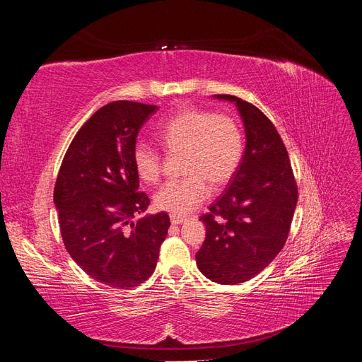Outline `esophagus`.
I'll return each instance as SVG.
<instances>
[{"instance_id": "esophagus-1", "label": "esophagus", "mask_w": 362, "mask_h": 362, "mask_svg": "<svg viewBox=\"0 0 362 362\" xmlns=\"http://www.w3.org/2000/svg\"><path fill=\"white\" fill-rule=\"evenodd\" d=\"M185 221V216H180V214H170V222L173 225H180Z\"/></svg>"}]
</instances>
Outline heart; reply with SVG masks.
<instances>
[{
    "label": "heart",
    "instance_id": "1",
    "mask_svg": "<svg viewBox=\"0 0 362 362\" xmlns=\"http://www.w3.org/2000/svg\"><path fill=\"white\" fill-rule=\"evenodd\" d=\"M158 140L170 156L182 154L178 181H170L157 192L158 210L187 214L202 204L213 187L233 180L245 154L243 129L233 116L214 115L187 107L158 128ZM133 164L141 181L156 184L161 177V156L140 141L133 149Z\"/></svg>",
    "mask_w": 362,
    "mask_h": 362
}]
</instances>
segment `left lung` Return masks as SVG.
I'll list each match as a JSON object with an SVG mask.
<instances>
[{"label": "left lung", "instance_id": "1", "mask_svg": "<svg viewBox=\"0 0 362 362\" xmlns=\"http://www.w3.org/2000/svg\"><path fill=\"white\" fill-rule=\"evenodd\" d=\"M246 131V149L228 189L201 216L206 228L196 264L213 282L235 286L264 270L287 242L298 184L286 145L259 108L233 95Z\"/></svg>", "mask_w": 362, "mask_h": 362}]
</instances>
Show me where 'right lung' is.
I'll list each match as a JSON object with an SVG mask.
<instances>
[{
    "label": "right lung",
    "mask_w": 362,
    "mask_h": 362,
    "mask_svg": "<svg viewBox=\"0 0 362 362\" xmlns=\"http://www.w3.org/2000/svg\"><path fill=\"white\" fill-rule=\"evenodd\" d=\"M157 105L115 101L78 129L63 157L54 187L62 238L87 275L113 288L137 287L156 270L168 235V213L146 216L133 149Z\"/></svg>",
    "instance_id": "obj_1"
}]
</instances>
